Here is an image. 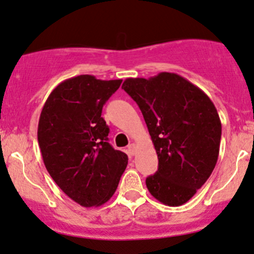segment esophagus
Returning a JSON list of instances; mask_svg holds the SVG:
<instances>
[{"label": "esophagus", "instance_id": "1", "mask_svg": "<svg viewBox=\"0 0 254 254\" xmlns=\"http://www.w3.org/2000/svg\"><path fill=\"white\" fill-rule=\"evenodd\" d=\"M127 152H129V155H131V156H133V155L136 154V144H135V143H131V144L127 145Z\"/></svg>", "mask_w": 254, "mask_h": 254}]
</instances>
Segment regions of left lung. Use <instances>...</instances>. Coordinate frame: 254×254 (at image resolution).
Here are the masks:
<instances>
[{"mask_svg":"<svg viewBox=\"0 0 254 254\" xmlns=\"http://www.w3.org/2000/svg\"><path fill=\"white\" fill-rule=\"evenodd\" d=\"M122 88L139 106L158 157L146 188L167 206H181L208 180L219 156L221 122L209 97L176 73L127 78Z\"/></svg>","mask_w":254,"mask_h":254,"instance_id":"1","label":"left lung"}]
</instances>
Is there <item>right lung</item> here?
Returning <instances> with one entry per match:
<instances>
[{
	"instance_id": "obj_1",
	"label": "right lung",
	"mask_w": 254,
	"mask_h": 254,
	"mask_svg": "<svg viewBox=\"0 0 254 254\" xmlns=\"http://www.w3.org/2000/svg\"><path fill=\"white\" fill-rule=\"evenodd\" d=\"M122 80L82 74L60 82L46 100L38 140L46 169L67 196L82 207L108 202L118 187L127 155L108 142L104 104Z\"/></svg>"
}]
</instances>
